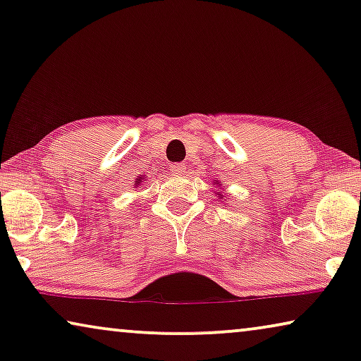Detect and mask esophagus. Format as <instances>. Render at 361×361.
<instances>
[{
  "instance_id": "esophagus-1",
  "label": "esophagus",
  "mask_w": 361,
  "mask_h": 361,
  "mask_svg": "<svg viewBox=\"0 0 361 361\" xmlns=\"http://www.w3.org/2000/svg\"><path fill=\"white\" fill-rule=\"evenodd\" d=\"M170 170H171V173H173V175H183L186 171V166L183 164H171Z\"/></svg>"
}]
</instances>
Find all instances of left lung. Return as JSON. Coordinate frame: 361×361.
Wrapping results in <instances>:
<instances>
[{"instance_id": "left-lung-1", "label": "left lung", "mask_w": 361, "mask_h": 361, "mask_svg": "<svg viewBox=\"0 0 361 361\" xmlns=\"http://www.w3.org/2000/svg\"><path fill=\"white\" fill-rule=\"evenodd\" d=\"M214 188H215V196H217L219 199H220V201H225V197H227V195H228V192H225V190H227V186H222V181H220V180H217V178H215L214 180ZM225 206H227V204H225Z\"/></svg>"}]
</instances>
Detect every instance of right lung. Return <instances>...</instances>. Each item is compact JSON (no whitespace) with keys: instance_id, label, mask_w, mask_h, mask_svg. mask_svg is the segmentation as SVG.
Instances as JSON below:
<instances>
[{"instance_id":"right-lung-1","label":"right lung","mask_w":361,"mask_h":361,"mask_svg":"<svg viewBox=\"0 0 361 361\" xmlns=\"http://www.w3.org/2000/svg\"><path fill=\"white\" fill-rule=\"evenodd\" d=\"M146 180H147V176H146V175H141V176H137L136 181H134V185H136V188H137V186H141L142 183L146 181Z\"/></svg>"}]
</instances>
